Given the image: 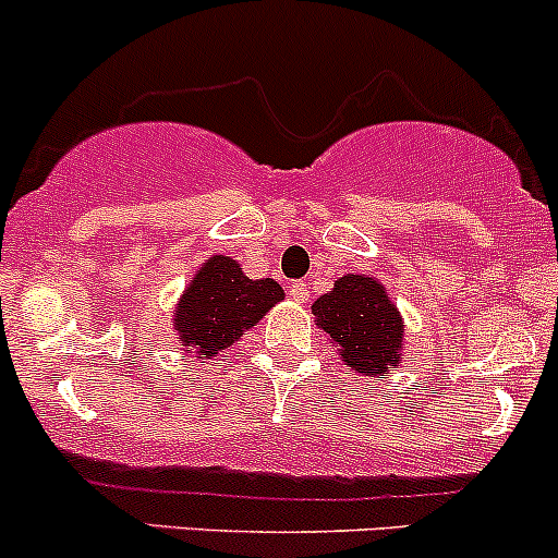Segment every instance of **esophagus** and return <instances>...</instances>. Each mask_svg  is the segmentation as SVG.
<instances>
[{"instance_id": "34e87169", "label": "esophagus", "mask_w": 558, "mask_h": 558, "mask_svg": "<svg viewBox=\"0 0 558 558\" xmlns=\"http://www.w3.org/2000/svg\"><path fill=\"white\" fill-rule=\"evenodd\" d=\"M289 294H291V300L294 302H307V296H311V289H307V283L305 280H296V283H291L289 286Z\"/></svg>"}]
</instances>
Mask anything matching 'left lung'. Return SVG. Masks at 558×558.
Returning <instances> with one entry per match:
<instances>
[{
  "label": "left lung",
  "instance_id": "8db88e82",
  "mask_svg": "<svg viewBox=\"0 0 558 558\" xmlns=\"http://www.w3.org/2000/svg\"><path fill=\"white\" fill-rule=\"evenodd\" d=\"M313 315L353 373L378 378L402 362L404 320L378 278L342 275L313 302Z\"/></svg>",
  "mask_w": 558,
  "mask_h": 558
}]
</instances>
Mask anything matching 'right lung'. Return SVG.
Returning <instances> with one entry per match:
<instances>
[{
    "mask_svg": "<svg viewBox=\"0 0 558 558\" xmlns=\"http://www.w3.org/2000/svg\"><path fill=\"white\" fill-rule=\"evenodd\" d=\"M283 296L278 280H253L232 256H210L180 294L172 329L189 353L210 359L238 342Z\"/></svg>",
    "mask_w": 558,
    "mask_h": 558,
    "instance_id": "add662e5",
    "label": "right lung"
}]
</instances>
